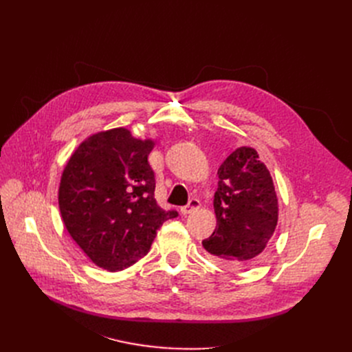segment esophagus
<instances>
[{
    "label": "esophagus",
    "mask_w": 352,
    "mask_h": 352,
    "mask_svg": "<svg viewBox=\"0 0 352 352\" xmlns=\"http://www.w3.org/2000/svg\"><path fill=\"white\" fill-rule=\"evenodd\" d=\"M199 207H201V202H199V199L192 198V199L188 202V206H186V207H182V208H181V214H182V215H188V214L194 212L195 210H198Z\"/></svg>",
    "instance_id": "1"
}]
</instances>
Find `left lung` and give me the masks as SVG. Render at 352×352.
<instances>
[{
	"label": "left lung",
	"mask_w": 352,
	"mask_h": 352,
	"mask_svg": "<svg viewBox=\"0 0 352 352\" xmlns=\"http://www.w3.org/2000/svg\"><path fill=\"white\" fill-rule=\"evenodd\" d=\"M214 195L217 227L202 241L228 267L255 261L278 223V198L271 174L251 146H239L218 168Z\"/></svg>",
	"instance_id": "obj_1"
}]
</instances>
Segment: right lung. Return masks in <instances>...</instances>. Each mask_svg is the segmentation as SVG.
<instances>
[{
  "instance_id": "obj_1",
  "label": "right lung",
  "mask_w": 352,
  "mask_h": 352,
  "mask_svg": "<svg viewBox=\"0 0 352 352\" xmlns=\"http://www.w3.org/2000/svg\"><path fill=\"white\" fill-rule=\"evenodd\" d=\"M154 141L126 128L88 137L61 175L58 206L64 226L96 265L121 271L150 250L157 230L175 210L154 198L155 174L148 164Z\"/></svg>"
}]
</instances>
